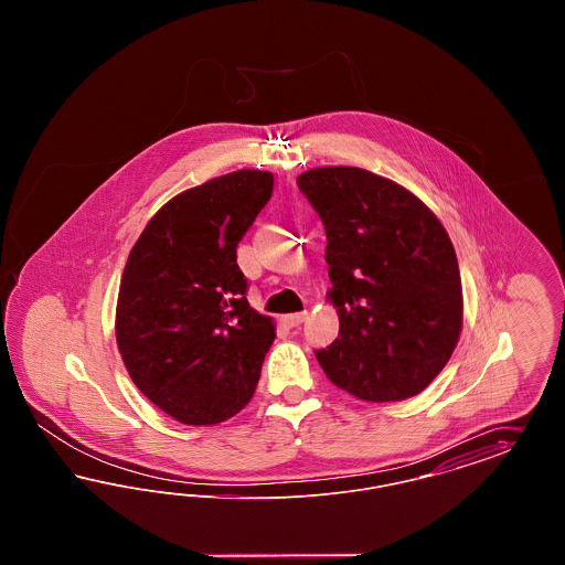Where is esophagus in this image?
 Masks as SVG:
<instances>
[{"label": "esophagus", "instance_id": "34e87169", "mask_svg": "<svg viewBox=\"0 0 565 565\" xmlns=\"http://www.w3.org/2000/svg\"><path fill=\"white\" fill-rule=\"evenodd\" d=\"M305 320H307V311H302V313H290V316H284V318H281V322L286 323L288 328H296V326H300Z\"/></svg>", "mask_w": 565, "mask_h": 565}]
</instances>
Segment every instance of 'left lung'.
<instances>
[{"label":"left lung","mask_w":565,"mask_h":565,"mask_svg":"<svg viewBox=\"0 0 565 565\" xmlns=\"http://www.w3.org/2000/svg\"><path fill=\"white\" fill-rule=\"evenodd\" d=\"M328 237V302L339 337L316 358L366 403H398L431 383L456 350L463 295L443 222L411 190L360 167L296 178Z\"/></svg>","instance_id":"1"}]
</instances>
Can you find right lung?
I'll return each instance as SVG.
<instances>
[{"mask_svg": "<svg viewBox=\"0 0 565 565\" xmlns=\"http://www.w3.org/2000/svg\"><path fill=\"white\" fill-rule=\"evenodd\" d=\"M273 173L239 169L169 199L127 258L116 343L139 392L186 426L252 401L275 322L249 307L237 243L267 205Z\"/></svg>", "mask_w": 565, "mask_h": 565, "instance_id": "obj_1", "label": "right lung"}]
</instances>
